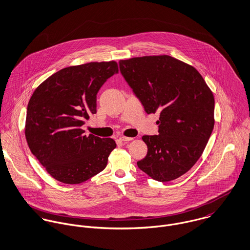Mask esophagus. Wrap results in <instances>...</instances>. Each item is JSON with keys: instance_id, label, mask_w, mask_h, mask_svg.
I'll return each mask as SVG.
<instances>
[{"instance_id": "34e87169", "label": "esophagus", "mask_w": 250, "mask_h": 250, "mask_svg": "<svg viewBox=\"0 0 250 250\" xmlns=\"http://www.w3.org/2000/svg\"><path fill=\"white\" fill-rule=\"evenodd\" d=\"M119 140H120L121 142H123V143H127V142L133 141L134 139H133V138H128V137H121Z\"/></svg>"}]
</instances>
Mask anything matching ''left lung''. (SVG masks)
I'll return each instance as SVG.
<instances>
[{"label":"left lung","instance_id":"left-lung-1","mask_svg":"<svg viewBox=\"0 0 250 250\" xmlns=\"http://www.w3.org/2000/svg\"><path fill=\"white\" fill-rule=\"evenodd\" d=\"M119 68L144 110L160 112L159 135L143 137L148 151L139 168L159 182L179 178L198 161L213 132V92L193 66L170 56L120 61Z\"/></svg>","mask_w":250,"mask_h":250}]
</instances>
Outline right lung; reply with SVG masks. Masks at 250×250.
I'll return each mask as SVG.
<instances>
[{
	"label": "right lung",
	"instance_id": "right-lung-1",
	"mask_svg": "<svg viewBox=\"0 0 250 250\" xmlns=\"http://www.w3.org/2000/svg\"><path fill=\"white\" fill-rule=\"evenodd\" d=\"M117 73L115 62L70 66L53 74L33 93L25 136L32 153L53 178L80 184L107 167L116 143L87 136L82 126L96 113L101 86Z\"/></svg>",
	"mask_w": 250,
	"mask_h": 250
}]
</instances>
